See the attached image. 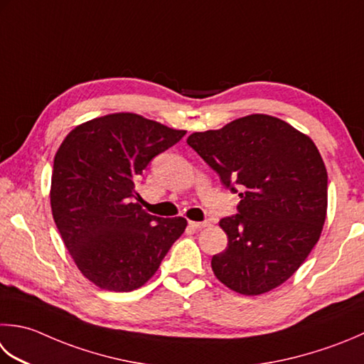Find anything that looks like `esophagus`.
I'll use <instances>...</instances> for the list:
<instances>
[{"instance_id":"obj_1","label":"esophagus","mask_w":364,"mask_h":364,"mask_svg":"<svg viewBox=\"0 0 364 364\" xmlns=\"http://www.w3.org/2000/svg\"><path fill=\"white\" fill-rule=\"evenodd\" d=\"M189 225L196 230H202V229H205V227H208L210 223H206V220H203V223H194V220H191Z\"/></svg>"}]
</instances>
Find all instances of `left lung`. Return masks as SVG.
Returning <instances> with one entry per match:
<instances>
[{
    "label": "left lung",
    "mask_w": 364,
    "mask_h": 364,
    "mask_svg": "<svg viewBox=\"0 0 364 364\" xmlns=\"http://www.w3.org/2000/svg\"><path fill=\"white\" fill-rule=\"evenodd\" d=\"M188 145L238 186V215L219 220L229 245L211 268L225 287L262 295L279 287L308 257L322 233L328 175L308 135L276 117L254 113L216 131L194 132Z\"/></svg>",
    "instance_id": "obj_1"
}]
</instances>
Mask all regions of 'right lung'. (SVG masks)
<instances>
[{
  "instance_id": "add662e5",
  "label": "right lung",
  "mask_w": 364,
  "mask_h": 364,
  "mask_svg": "<svg viewBox=\"0 0 364 364\" xmlns=\"http://www.w3.org/2000/svg\"><path fill=\"white\" fill-rule=\"evenodd\" d=\"M186 131L137 113H110L78 124L55 154L50 205L80 273L95 286H144L181 237L188 220L141 210L135 183L154 156Z\"/></svg>"
}]
</instances>
